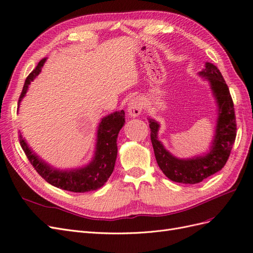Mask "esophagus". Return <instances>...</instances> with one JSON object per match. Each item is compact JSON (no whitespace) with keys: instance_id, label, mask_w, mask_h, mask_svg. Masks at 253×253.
I'll use <instances>...</instances> for the list:
<instances>
[{"instance_id":"34e87169","label":"esophagus","mask_w":253,"mask_h":253,"mask_svg":"<svg viewBox=\"0 0 253 253\" xmlns=\"http://www.w3.org/2000/svg\"><path fill=\"white\" fill-rule=\"evenodd\" d=\"M143 109V101L141 97H133V99L129 102L128 105V115L130 118H136L140 116Z\"/></svg>"}]
</instances>
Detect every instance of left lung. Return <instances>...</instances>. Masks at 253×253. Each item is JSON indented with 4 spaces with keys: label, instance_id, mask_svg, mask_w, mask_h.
<instances>
[{
    "label": "left lung",
    "instance_id": "obj_1",
    "mask_svg": "<svg viewBox=\"0 0 253 253\" xmlns=\"http://www.w3.org/2000/svg\"><path fill=\"white\" fill-rule=\"evenodd\" d=\"M199 75L209 82L217 105L215 134L208 153L192 159L175 158L159 141L158 122L148 119L151 143L158 165L169 180L176 183L198 184L221 170L230 156L236 136L233 101L221 71L212 63L207 62L205 68Z\"/></svg>",
    "mask_w": 253,
    "mask_h": 253
}]
</instances>
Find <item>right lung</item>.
<instances>
[{"mask_svg":"<svg viewBox=\"0 0 253 253\" xmlns=\"http://www.w3.org/2000/svg\"><path fill=\"white\" fill-rule=\"evenodd\" d=\"M46 59L41 60L35 70L27 77L24 84L20 102L25 96L29 84L42 70ZM125 123L124 110L116 111L102 119L97 127L94 156L88 165L71 170H60L51 167L31 150L20 132V144L30 164L44 180L52 186L71 192H87L101 188L111 175L118 154L117 138Z\"/></svg>","mask_w":253,"mask_h":253,"instance_id":"add662e5","label":"right lung"}]
</instances>
